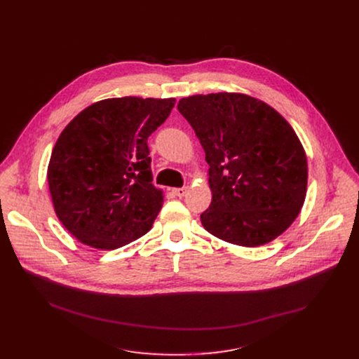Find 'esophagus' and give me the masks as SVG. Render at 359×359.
<instances>
[{
    "label": "esophagus",
    "instance_id": "esophagus-1",
    "mask_svg": "<svg viewBox=\"0 0 359 359\" xmlns=\"http://www.w3.org/2000/svg\"><path fill=\"white\" fill-rule=\"evenodd\" d=\"M186 192H187V187H176V189H173V194H175L176 196H179V198L184 196Z\"/></svg>",
    "mask_w": 359,
    "mask_h": 359
}]
</instances>
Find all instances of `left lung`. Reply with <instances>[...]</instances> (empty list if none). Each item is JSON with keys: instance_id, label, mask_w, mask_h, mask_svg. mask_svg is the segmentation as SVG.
I'll use <instances>...</instances> for the list:
<instances>
[{"instance_id": "8db88e82", "label": "left lung", "mask_w": 359, "mask_h": 359, "mask_svg": "<svg viewBox=\"0 0 359 359\" xmlns=\"http://www.w3.org/2000/svg\"><path fill=\"white\" fill-rule=\"evenodd\" d=\"M179 111L195 129L210 164L212 236L244 248L273 241L298 217L307 195L303 144L272 106L243 93L183 97Z\"/></svg>"}]
</instances>
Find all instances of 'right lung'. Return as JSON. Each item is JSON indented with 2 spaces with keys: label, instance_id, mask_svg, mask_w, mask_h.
<instances>
[{
  "label": "right lung",
  "instance_id": "right-lung-1",
  "mask_svg": "<svg viewBox=\"0 0 359 359\" xmlns=\"http://www.w3.org/2000/svg\"><path fill=\"white\" fill-rule=\"evenodd\" d=\"M175 102L104 99L64 128L48 164V184L56 217L80 243L115 250L153 227L164 192L151 183L147 140Z\"/></svg>",
  "mask_w": 359,
  "mask_h": 359
}]
</instances>
